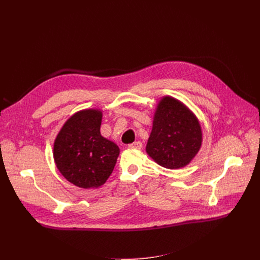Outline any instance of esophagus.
<instances>
[{
    "label": "esophagus",
    "mask_w": 260,
    "mask_h": 260,
    "mask_svg": "<svg viewBox=\"0 0 260 260\" xmlns=\"http://www.w3.org/2000/svg\"><path fill=\"white\" fill-rule=\"evenodd\" d=\"M128 147L129 148H134V149H140L142 147V143L140 141H136V142L129 144Z\"/></svg>",
    "instance_id": "34e87169"
}]
</instances>
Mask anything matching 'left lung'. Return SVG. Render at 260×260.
I'll use <instances>...</instances> for the list:
<instances>
[{
    "label": "left lung",
    "mask_w": 260,
    "mask_h": 260,
    "mask_svg": "<svg viewBox=\"0 0 260 260\" xmlns=\"http://www.w3.org/2000/svg\"><path fill=\"white\" fill-rule=\"evenodd\" d=\"M202 132L195 115L180 101L165 97L157 105L146 153L159 166L185 167L200 149Z\"/></svg>",
    "instance_id": "obj_1"
}]
</instances>
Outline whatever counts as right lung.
<instances>
[{
    "label": "right lung",
    "mask_w": 260,
    "mask_h": 260,
    "mask_svg": "<svg viewBox=\"0 0 260 260\" xmlns=\"http://www.w3.org/2000/svg\"><path fill=\"white\" fill-rule=\"evenodd\" d=\"M102 112L84 109L68 119L53 144V158L60 173L73 184L99 187L114 171L120 149L102 137Z\"/></svg>",
    "instance_id": "right-lung-1"
}]
</instances>
